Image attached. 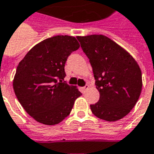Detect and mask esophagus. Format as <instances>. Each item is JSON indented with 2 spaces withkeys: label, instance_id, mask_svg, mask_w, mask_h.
<instances>
[{
  "label": "esophagus",
  "instance_id": "obj_1",
  "mask_svg": "<svg viewBox=\"0 0 154 154\" xmlns=\"http://www.w3.org/2000/svg\"><path fill=\"white\" fill-rule=\"evenodd\" d=\"M88 89H89V85H85L82 88V92L85 93Z\"/></svg>",
  "mask_w": 154,
  "mask_h": 154
}]
</instances>
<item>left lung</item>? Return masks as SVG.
Here are the masks:
<instances>
[{
  "label": "left lung",
  "instance_id": "obj_1",
  "mask_svg": "<svg viewBox=\"0 0 154 154\" xmlns=\"http://www.w3.org/2000/svg\"><path fill=\"white\" fill-rule=\"evenodd\" d=\"M92 66L100 100L90 105L100 119L114 122L126 116L142 91V72L134 58L103 35L77 36Z\"/></svg>",
  "mask_w": 154,
  "mask_h": 154
}]
</instances>
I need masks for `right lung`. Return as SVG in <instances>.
Here are the masks:
<instances>
[{"label":"right lung","instance_id":"obj_1","mask_svg":"<svg viewBox=\"0 0 154 154\" xmlns=\"http://www.w3.org/2000/svg\"><path fill=\"white\" fill-rule=\"evenodd\" d=\"M79 48L74 36L56 35L35 45L19 63L13 89L21 106L37 122L60 123L82 94L64 81L65 62Z\"/></svg>","mask_w":154,"mask_h":154}]
</instances>
